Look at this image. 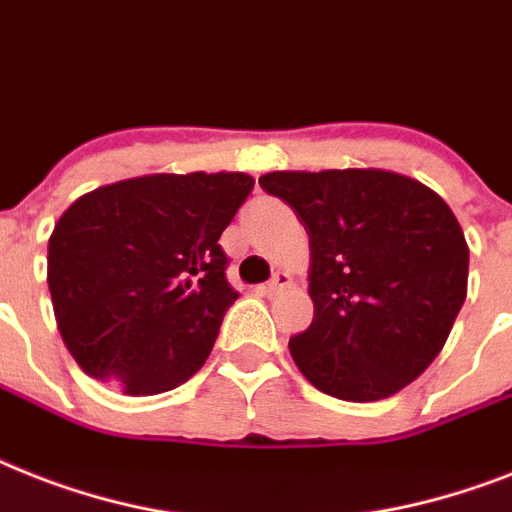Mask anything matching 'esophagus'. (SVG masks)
<instances>
[{
	"label": "esophagus",
	"instance_id": "1",
	"mask_svg": "<svg viewBox=\"0 0 512 512\" xmlns=\"http://www.w3.org/2000/svg\"><path fill=\"white\" fill-rule=\"evenodd\" d=\"M286 286H292V276H289V273H281V270H278L276 276L270 278V281L263 286V289H265V294H278V292H281V289H286Z\"/></svg>",
	"mask_w": 512,
	"mask_h": 512
}]
</instances>
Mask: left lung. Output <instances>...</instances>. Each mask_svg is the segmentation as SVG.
I'll list each match as a JSON object with an SVG mask.
<instances>
[{
    "label": "left lung",
    "instance_id": "left-lung-1",
    "mask_svg": "<svg viewBox=\"0 0 512 512\" xmlns=\"http://www.w3.org/2000/svg\"><path fill=\"white\" fill-rule=\"evenodd\" d=\"M310 236L313 323L289 339L302 376L347 402H376L421 376L468 294V244L436 191L381 168L273 170Z\"/></svg>",
    "mask_w": 512,
    "mask_h": 512
}]
</instances>
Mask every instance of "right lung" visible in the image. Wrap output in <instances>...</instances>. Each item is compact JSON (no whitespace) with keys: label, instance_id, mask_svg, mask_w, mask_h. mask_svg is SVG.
I'll list each match as a JSON object with an SVG mask.
<instances>
[{"label":"right lung","instance_id":"obj_1","mask_svg":"<svg viewBox=\"0 0 512 512\" xmlns=\"http://www.w3.org/2000/svg\"><path fill=\"white\" fill-rule=\"evenodd\" d=\"M255 178L152 173L99 186L49 236L54 321L83 373L123 394L176 389L205 365L236 289L218 239Z\"/></svg>","mask_w":512,"mask_h":512}]
</instances>
